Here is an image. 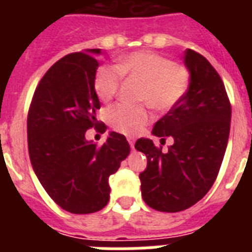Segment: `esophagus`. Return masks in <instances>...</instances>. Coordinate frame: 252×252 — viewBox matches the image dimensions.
I'll return each instance as SVG.
<instances>
[{
  "instance_id": "34e87169",
  "label": "esophagus",
  "mask_w": 252,
  "mask_h": 252,
  "mask_svg": "<svg viewBox=\"0 0 252 252\" xmlns=\"http://www.w3.org/2000/svg\"><path fill=\"white\" fill-rule=\"evenodd\" d=\"M128 142H129L130 148L133 149V146H134V138H133V137H128Z\"/></svg>"
}]
</instances>
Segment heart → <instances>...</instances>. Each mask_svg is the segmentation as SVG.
<instances>
[{"label": "heart", "instance_id": "heart-1", "mask_svg": "<svg viewBox=\"0 0 252 252\" xmlns=\"http://www.w3.org/2000/svg\"><path fill=\"white\" fill-rule=\"evenodd\" d=\"M122 76L140 81L137 99L159 112L172 110L183 99L191 80L187 66L172 63L159 53L140 51L123 57L116 68L107 65L98 68L94 76V90L100 100L107 102L114 98ZM106 116L112 129L126 136L137 134L150 119L145 104L128 106L123 103L108 108Z\"/></svg>", "mask_w": 252, "mask_h": 252}]
</instances>
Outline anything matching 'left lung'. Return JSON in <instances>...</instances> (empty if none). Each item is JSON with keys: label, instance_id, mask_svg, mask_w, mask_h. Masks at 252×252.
I'll return each mask as SVG.
<instances>
[{"label": "left lung", "instance_id": "1", "mask_svg": "<svg viewBox=\"0 0 252 252\" xmlns=\"http://www.w3.org/2000/svg\"><path fill=\"white\" fill-rule=\"evenodd\" d=\"M189 87L183 99L159 119L153 134L172 137L167 152L149 138H138L134 148L148 158L140 174L142 199L159 212H180L207 195L219 175L230 132L231 106L223 82L211 63L186 49Z\"/></svg>", "mask_w": 252, "mask_h": 252}]
</instances>
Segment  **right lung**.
I'll list each match as a JSON object with an SVG mask.
<instances>
[{
  "mask_svg": "<svg viewBox=\"0 0 252 252\" xmlns=\"http://www.w3.org/2000/svg\"><path fill=\"white\" fill-rule=\"evenodd\" d=\"M100 49L69 53L37 84L27 116L30 159L51 199L74 215L94 213L110 200L108 178L130 152L126 138L111 132L98 146L86 130L106 132L96 120L100 108L94 90Z\"/></svg>",
  "mask_w": 252,
  "mask_h": 252,
  "instance_id": "add662e5",
  "label": "right lung"
}]
</instances>
